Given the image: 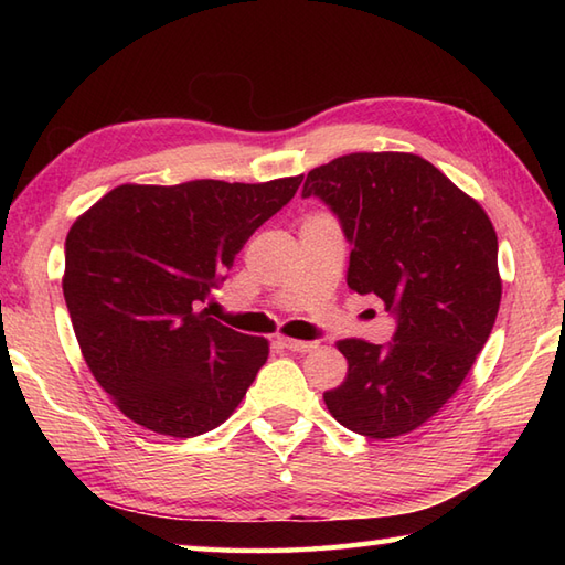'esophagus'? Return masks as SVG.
I'll use <instances>...</instances> for the list:
<instances>
[{
	"mask_svg": "<svg viewBox=\"0 0 565 565\" xmlns=\"http://www.w3.org/2000/svg\"><path fill=\"white\" fill-rule=\"evenodd\" d=\"M286 350H291V352H301V354H306V352H313V350H318V342H306V340H291V338H281L279 340Z\"/></svg>",
	"mask_w": 565,
	"mask_h": 565,
	"instance_id": "esophagus-1",
	"label": "esophagus"
}]
</instances>
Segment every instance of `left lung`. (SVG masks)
Returning a JSON list of instances; mask_svg holds the SVG:
<instances>
[{
	"label": "left lung",
	"instance_id": "obj_1",
	"mask_svg": "<svg viewBox=\"0 0 565 565\" xmlns=\"http://www.w3.org/2000/svg\"><path fill=\"white\" fill-rule=\"evenodd\" d=\"M350 239L347 284L398 318L388 347L340 340L347 379L330 415L369 439L425 425L459 391L500 308L498 235L481 203L413 152H352L310 170Z\"/></svg>",
	"mask_w": 565,
	"mask_h": 565
}]
</instances>
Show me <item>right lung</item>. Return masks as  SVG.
<instances>
[{
  "label": "right lung",
  "instance_id": "right-lung-1",
  "mask_svg": "<svg viewBox=\"0 0 565 565\" xmlns=\"http://www.w3.org/2000/svg\"><path fill=\"white\" fill-rule=\"evenodd\" d=\"M303 177L121 184L72 223L63 294L84 362L114 405L167 437L223 425L269 356L196 310Z\"/></svg>",
  "mask_w": 565,
  "mask_h": 565
}]
</instances>
